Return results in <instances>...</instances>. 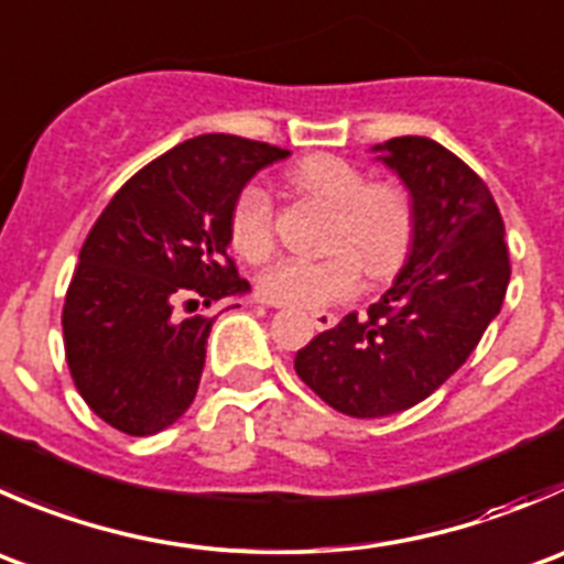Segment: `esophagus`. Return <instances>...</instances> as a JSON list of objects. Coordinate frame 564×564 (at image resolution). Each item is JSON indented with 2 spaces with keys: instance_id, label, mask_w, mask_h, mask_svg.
Instances as JSON below:
<instances>
[{
  "instance_id": "esophagus-1",
  "label": "esophagus",
  "mask_w": 564,
  "mask_h": 564,
  "mask_svg": "<svg viewBox=\"0 0 564 564\" xmlns=\"http://www.w3.org/2000/svg\"><path fill=\"white\" fill-rule=\"evenodd\" d=\"M311 322H314L316 330H330V327H336L338 316L327 314V311H314V314H311Z\"/></svg>"
}]
</instances>
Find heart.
<instances>
[{"label": "heart", "instance_id": "obj_1", "mask_svg": "<svg viewBox=\"0 0 564 564\" xmlns=\"http://www.w3.org/2000/svg\"><path fill=\"white\" fill-rule=\"evenodd\" d=\"M300 193L333 209L325 259L286 256L259 275V294L289 308H322L349 297L366 275L386 278L408 256L415 234V206L397 182H371L366 171L333 154H311L292 167ZM228 237L245 261H264L275 248V200L261 184L237 195Z\"/></svg>", "mask_w": 564, "mask_h": 564}]
</instances>
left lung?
Wrapping results in <instances>:
<instances>
[{"mask_svg":"<svg viewBox=\"0 0 564 564\" xmlns=\"http://www.w3.org/2000/svg\"><path fill=\"white\" fill-rule=\"evenodd\" d=\"M415 206L410 256L364 316L347 314L294 358L300 380L338 413L380 419L444 386L505 303L510 250L488 184L427 137L377 145Z\"/></svg>","mask_w":564,"mask_h":564,"instance_id":"8db88e82","label":"left lung"}]
</instances>
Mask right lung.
I'll list each match as a JSON object with an SVG mask.
<instances>
[{"instance_id": "right-lung-1", "label": "right lung", "mask_w": 564, "mask_h": 564, "mask_svg": "<svg viewBox=\"0 0 564 564\" xmlns=\"http://www.w3.org/2000/svg\"><path fill=\"white\" fill-rule=\"evenodd\" d=\"M283 156L245 137H193L98 215L65 292L63 341L76 391L109 427L143 438L187 413L217 319L193 311L250 289L228 256L231 206Z\"/></svg>"}]
</instances>
